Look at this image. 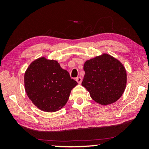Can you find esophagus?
<instances>
[{
	"instance_id": "1",
	"label": "esophagus",
	"mask_w": 149,
	"mask_h": 149,
	"mask_svg": "<svg viewBox=\"0 0 149 149\" xmlns=\"http://www.w3.org/2000/svg\"><path fill=\"white\" fill-rule=\"evenodd\" d=\"M82 80H83V79H82V77L81 76L76 78V81L79 84H81L82 83Z\"/></svg>"
}]
</instances>
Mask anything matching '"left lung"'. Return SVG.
Instances as JSON below:
<instances>
[{"label": "left lung", "mask_w": 149, "mask_h": 149, "mask_svg": "<svg viewBox=\"0 0 149 149\" xmlns=\"http://www.w3.org/2000/svg\"><path fill=\"white\" fill-rule=\"evenodd\" d=\"M83 68L82 85L96 102L106 106L121 97L127 84V73L118 59L103 54L87 60Z\"/></svg>", "instance_id": "1"}]
</instances>
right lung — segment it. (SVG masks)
Wrapping results in <instances>:
<instances>
[{
	"instance_id": "obj_1",
	"label": "right lung",
	"mask_w": 149,
	"mask_h": 149,
	"mask_svg": "<svg viewBox=\"0 0 149 149\" xmlns=\"http://www.w3.org/2000/svg\"><path fill=\"white\" fill-rule=\"evenodd\" d=\"M77 83L55 60L42 57L31 63L24 74V86L29 99L46 112L61 109Z\"/></svg>"
}]
</instances>
